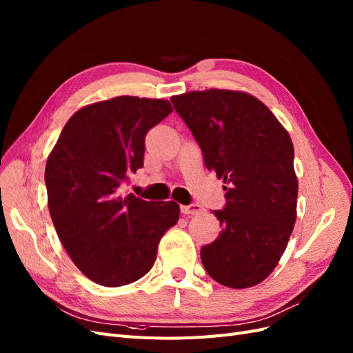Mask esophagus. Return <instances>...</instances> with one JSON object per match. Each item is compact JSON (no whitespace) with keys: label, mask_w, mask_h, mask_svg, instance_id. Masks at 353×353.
Segmentation results:
<instances>
[{"label":"esophagus","mask_w":353,"mask_h":353,"mask_svg":"<svg viewBox=\"0 0 353 353\" xmlns=\"http://www.w3.org/2000/svg\"><path fill=\"white\" fill-rule=\"evenodd\" d=\"M205 209H203L199 203H190V205L181 206V213H184V215H197V213Z\"/></svg>","instance_id":"obj_1"}]
</instances>
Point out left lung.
Returning <instances> with one entry per match:
<instances>
[{"label": "left lung", "mask_w": 353, "mask_h": 353, "mask_svg": "<svg viewBox=\"0 0 353 353\" xmlns=\"http://www.w3.org/2000/svg\"><path fill=\"white\" fill-rule=\"evenodd\" d=\"M170 101L206 168L228 184L225 206L213 210L222 231L201 248V263L222 285L259 284L279 263L296 222L290 135L262 101L245 92L193 91Z\"/></svg>", "instance_id": "8db88e82"}]
</instances>
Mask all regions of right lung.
Returning a JSON list of instances; mask_svg holds the SVG:
<instances>
[{
	"mask_svg": "<svg viewBox=\"0 0 353 353\" xmlns=\"http://www.w3.org/2000/svg\"><path fill=\"white\" fill-rule=\"evenodd\" d=\"M172 112L166 100L122 95L74 113L48 156L46 187L57 236L94 283L140 280L163 234L179 218L175 201L123 196L128 175L143 168L145 135Z\"/></svg>",
	"mask_w": 353,
	"mask_h": 353,
	"instance_id": "obj_1",
	"label": "right lung"
}]
</instances>
